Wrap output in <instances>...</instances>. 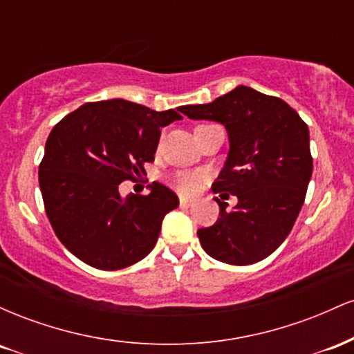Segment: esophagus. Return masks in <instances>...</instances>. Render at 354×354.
I'll return each instance as SVG.
<instances>
[{
    "label": "esophagus",
    "mask_w": 354,
    "mask_h": 354,
    "mask_svg": "<svg viewBox=\"0 0 354 354\" xmlns=\"http://www.w3.org/2000/svg\"><path fill=\"white\" fill-rule=\"evenodd\" d=\"M180 206L181 208H189V206H193V201L191 200H186V198H180Z\"/></svg>",
    "instance_id": "1"
}]
</instances>
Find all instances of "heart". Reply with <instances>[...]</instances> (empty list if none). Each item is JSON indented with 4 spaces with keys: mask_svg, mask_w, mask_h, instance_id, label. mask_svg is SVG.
<instances>
[{
    "mask_svg": "<svg viewBox=\"0 0 354 354\" xmlns=\"http://www.w3.org/2000/svg\"><path fill=\"white\" fill-rule=\"evenodd\" d=\"M205 183V174L198 171H178L171 176V185L185 196H193L201 189Z\"/></svg>",
    "mask_w": 354,
    "mask_h": 354,
    "instance_id": "obj_1",
    "label": "heart"
}]
</instances>
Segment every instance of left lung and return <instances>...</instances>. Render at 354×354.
Here are the masks:
<instances>
[{
	"mask_svg": "<svg viewBox=\"0 0 354 354\" xmlns=\"http://www.w3.org/2000/svg\"><path fill=\"white\" fill-rule=\"evenodd\" d=\"M191 120L225 124L230 153L211 189L234 194L219 201V218L198 230L203 250L228 265L245 266L270 256L290 234L313 173L310 131L283 100L236 86L208 104L178 108Z\"/></svg>",
	"mask_w": 354,
	"mask_h": 354,
	"instance_id": "obj_1",
	"label": "left lung"
}]
</instances>
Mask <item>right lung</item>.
Instances as JSON below:
<instances>
[{
	"instance_id": "right-lung-1",
	"label": "right lung",
	"mask_w": 354,
	"mask_h": 354,
	"mask_svg": "<svg viewBox=\"0 0 354 354\" xmlns=\"http://www.w3.org/2000/svg\"><path fill=\"white\" fill-rule=\"evenodd\" d=\"M126 100L86 103L64 116L44 146L39 188L56 236L76 258L104 271L131 266L156 245L180 201L161 183L123 198L120 183L146 174L161 128L181 120Z\"/></svg>"
}]
</instances>
